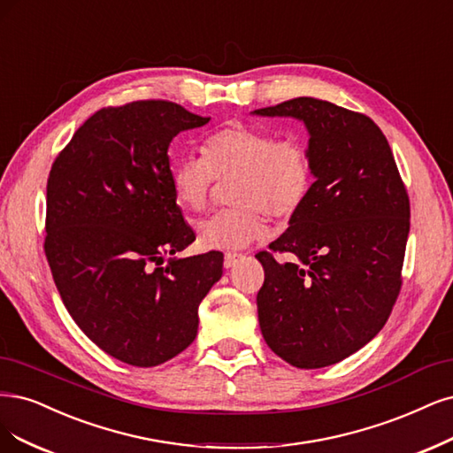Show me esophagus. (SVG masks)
Listing matches in <instances>:
<instances>
[{
  "mask_svg": "<svg viewBox=\"0 0 453 453\" xmlns=\"http://www.w3.org/2000/svg\"><path fill=\"white\" fill-rule=\"evenodd\" d=\"M242 258H243V255H242V253H226V255H225V262H223V264H225V268H226V270H228V268H232L234 264H236V262H238V260H242Z\"/></svg>",
  "mask_w": 453,
  "mask_h": 453,
  "instance_id": "1",
  "label": "esophagus"
}]
</instances>
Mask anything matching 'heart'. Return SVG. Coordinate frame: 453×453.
<instances>
[{
	"label": "heart",
	"instance_id": "heart-1",
	"mask_svg": "<svg viewBox=\"0 0 453 453\" xmlns=\"http://www.w3.org/2000/svg\"><path fill=\"white\" fill-rule=\"evenodd\" d=\"M217 180H234V208L196 223L202 247L238 251L268 234V213L288 219L313 189L315 168L300 138L228 123L202 144V157L185 155L170 166V189L187 211L204 210Z\"/></svg>",
	"mask_w": 453,
	"mask_h": 453
}]
</instances>
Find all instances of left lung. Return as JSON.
Wrapping results in <instances>:
<instances>
[{"instance_id": "1", "label": "left lung", "mask_w": 453, "mask_h": 453, "mask_svg": "<svg viewBox=\"0 0 453 453\" xmlns=\"http://www.w3.org/2000/svg\"><path fill=\"white\" fill-rule=\"evenodd\" d=\"M309 131L315 181L290 226L257 258L258 322L268 347L294 367L345 360L386 324L401 290L411 202L386 136L371 118L298 97L258 108ZM273 252H290L279 263Z\"/></svg>"}]
</instances>
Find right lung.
I'll return each instance as SVG.
<instances>
[{
  "instance_id": "obj_1",
  "label": "right lung",
  "mask_w": 453,
  "mask_h": 453,
  "mask_svg": "<svg viewBox=\"0 0 453 453\" xmlns=\"http://www.w3.org/2000/svg\"><path fill=\"white\" fill-rule=\"evenodd\" d=\"M170 101L106 106L84 121L46 183L44 253L78 327L116 360L153 367L191 345L223 253L195 242L170 189L168 146L206 126Z\"/></svg>"
}]
</instances>
